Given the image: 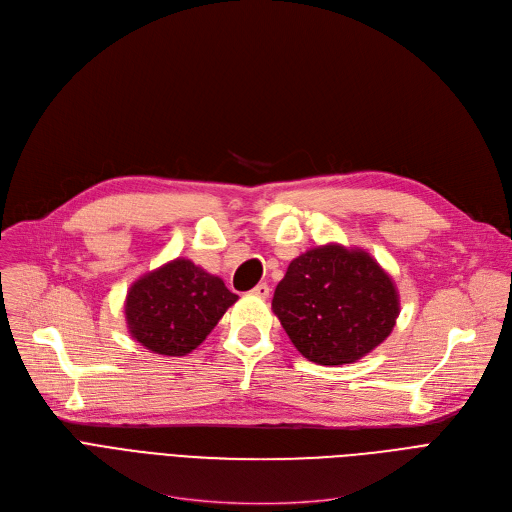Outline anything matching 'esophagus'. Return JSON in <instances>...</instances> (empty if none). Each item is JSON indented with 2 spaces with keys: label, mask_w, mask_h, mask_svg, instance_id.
Returning a JSON list of instances; mask_svg holds the SVG:
<instances>
[{
  "label": "esophagus",
  "mask_w": 512,
  "mask_h": 512,
  "mask_svg": "<svg viewBox=\"0 0 512 512\" xmlns=\"http://www.w3.org/2000/svg\"><path fill=\"white\" fill-rule=\"evenodd\" d=\"M251 292L255 294V297H259V299H267V297H270V286L261 282V284H257Z\"/></svg>",
  "instance_id": "1"
}]
</instances>
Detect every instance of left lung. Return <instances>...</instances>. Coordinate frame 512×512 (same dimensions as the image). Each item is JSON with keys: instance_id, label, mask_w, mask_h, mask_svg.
I'll return each instance as SVG.
<instances>
[{"instance_id": "left-lung-1", "label": "left lung", "mask_w": 512, "mask_h": 512, "mask_svg": "<svg viewBox=\"0 0 512 512\" xmlns=\"http://www.w3.org/2000/svg\"><path fill=\"white\" fill-rule=\"evenodd\" d=\"M272 311L305 359L346 365L392 334L400 297L392 276L365 249L328 242L290 261Z\"/></svg>"}]
</instances>
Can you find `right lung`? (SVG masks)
<instances>
[{
	"instance_id": "add662e5",
	"label": "right lung",
	"mask_w": 512,
	"mask_h": 512,
	"mask_svg": "<svg viewBox=\"0 0 512 512\" xmlns=\"http://www.w3.org/2000/svg\"><path fill=\"white\" fill-rule=\"evenodd\" d=\"M238 301L220 276L176 257L139 276L126 292L128 334L161 357H184L218 326Z\"/></svg>"
}]
</instances>
